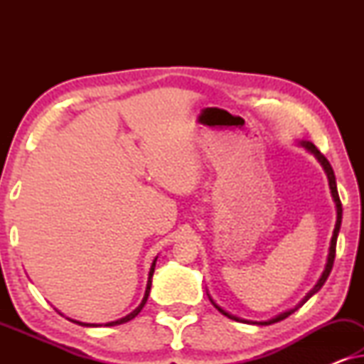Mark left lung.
I'll return each instance as SVG.
<instances>
[{
    "label": "left lung",
    "mask_w": 364,
    "mask_h": 364,
    "mask_svg": "<svg viewBox=\"0 0 364 364\" xmlns=\"http://www.w3.org/2000/svg\"><path fill=\"white\" fill-rule=\"evenodd\" d=\"M301 146L303 147H306L308 151L310 152H313L316 156V159L318 161H320V164L323 166V168H325V172H326V176H328V182H330V188H331V196H333V198H335V203H336V225H335V230H333V237H331V243H330V253H328V262H326V267H325V272H323V275H321V278L320 280H318V283L315 285V288H313V290L308 293V295L303 298V301L300 303V305H296L295 308H293V310H290V311H285V313H282V315H278L277 318H273V320H268V321H260L258 323V325H272V323H277V321H282V320H285V318H288L291 315V313H295L298 308H300L301 305H305V303L310 300V298L315 295V293L320 290V288L325 285V282H326V278L330 277V272H331V268H333V262H335V255H336V238H338V232H340V227H341V217H343V207H341V200H340V196H338V188H336V178H335V172H333V167H331V164L328 162V159L323 156V154L318 151V149L313 146L311 142H301ZM212 301V300H210ZM213 303V301H212ZM213 306L217 308L218 311L222 313V315H225V316H228V318H232V320H237V321H243V320H240V318H237V316H232V315H228L227 311H223L220 306H217L215 303H213Z\"/></svg>",
    "instance_id": "left-lung-1"
}]
</instances>
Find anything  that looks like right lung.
<instances>
[{"label":"right lung","instance_id":"right-lung-1","mask_svg":"<svg viewBox=\"0 0 364 364\" xmlns=\"http://www.w3.org/2000/svg\"><path fill=\"white\" fill-rule=\"evenodd\" d=\"M156 260H157V258H156ZM156 260H154L152 267H151V272H149V280H147L146 295H144L141 305H139V306L136 308V310H134L132 313H129L127 316L121 318V320H117V321H111V323H106V326H116V325H122V323H127V321H131L132 318H136V316L139 315V313H141V310H142V308H144V305H146V301H147V298H149V291H151V285H152V275H154V268H156ZM71 321H74V320H71ZM74 323H79V321H74ZM79 325H82V326H97V325H87V323H79Z\"/></svg>","mask_w":364,"mask_h":364}]
</instances>
